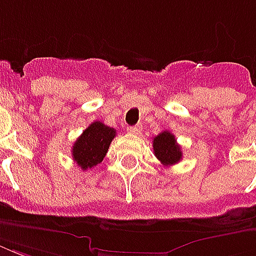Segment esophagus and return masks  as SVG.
<instances>
[{"instance_id":"esophagus-1","label":"esophagus","mask_w":256,"mask_h":256,"mask_svg":"<svg viewBox=\"0 0 256 256\" xmlns=\"http://www.w3.org/2000/svg\"><path fill=\"white\" fill-rule=\"evenodd\" d=\"M126 132L128 134H132V135H138L142 132V125H134V126H128L126 128Z\"/></svg>"}]
</instances>
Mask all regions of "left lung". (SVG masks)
Returning a JSON list of instances; mask_svg holds the SVG:
<instances>
[{
	"label": "left lung",
	"instance_id": "8db88e82",
	"mask_svg": "<svg viewBox=\"0 0 256 256\" xmlns=\"http://www.w3.org/2000/svg\"><path fill=\"white\" fill-rule=\"evenodd\" d=\"M153 150L156 157L164 166H174L182 160V150L176 143V139L170 131L161 132L153 139Z\"/></svg>",
	"mask_w": 256,
	"mask_h": 256
}]
</instances>
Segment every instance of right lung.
<instances>
[{
  "instance_id": "obj_1",
  "label": "right lung",
  "mask_w": 256,
  "mask_h": 256,
  "mask_svg": "<svg viewBox=\"0 0 256 256\" xmlns=\"http://www.w3.org/2000/svg\"><path fill=\"white\" fill-rule=\"evenodd\" d=\"M114 136V128H110L100 121L92 122L74 142L72 148L73 160L82 171L94 168L103 161Z\"/></svg>"
}]
</instances>
